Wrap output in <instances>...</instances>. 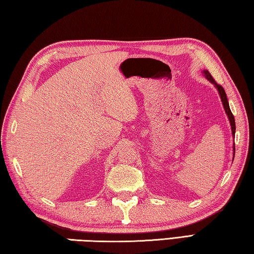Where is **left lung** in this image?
Here are the masks:
<instances>
[{
  "label": "left lung",
  "instance_id": "1",
  "mask_svg": "<svg viewBox=\"0 0 254 254\" xmlns=\"http://www.w3.org/2000/svg\"><path fill=\"white\" fill-rule=\"evenodd\" d=\"M203 74L205 75V78H207L208 81H211L213 84H214L215 88L217 89V91H219V95H220V97H221L222 104H223L224 110H225L226 115H228L229 120H230L231 129H232V136H233V138H234V136H235V120H234V116H233V114H232V111H231V109H230L229 101H228V98H226L225 90L223 89V87L220 86V84H217V82L215 81L214 79H213L211 73L208 72L207 70H204V71H203ZM233 154H235V146H234V145H233Z\"/></svg>",
  "mask_w": 254,
  "mask_h": 254
}]
</instances>
